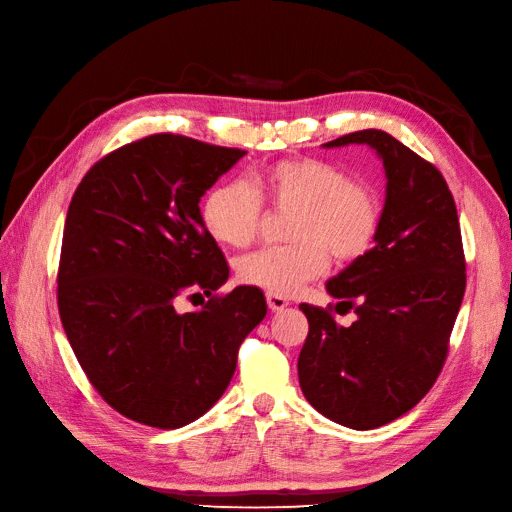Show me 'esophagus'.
<instances>
[{"label": "esophagus", "mask_w": 512, "mask_h": 512, "mask_svg": "<svg viewBox=\"0 0 512 512\" xmlns=\"http://www.w3.org/2000/svg\"><path fill=\"white\" fill-rule=\"evenodd\" d=\"M265 299H267V305H269L271 312H280V309L288 307V299H284L282 294H273V292H267V294H265Z\"/></svg>", "instance_id": "esophagus-1"}]
</instances>
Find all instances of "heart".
Returning a JSON list of instances; mask_svg holds the SVG:
<instances>
[{"label": "heart", "instance_id": "heart-1", "mask_svg": "<svg viewBox=\"0 0 512 512\" xmlns=\"http://www.w3.org/2000/svg\"><path fill=\"white\" fill-rule=\"evenodd\" d=\"M265 205L292 209L288 245L247 254L237 262L239 280L273 294H292L337 262L363 258L382 224V200L369 181L318 158H284L256 168L245 181L218 183L207 194L203 218L215 241L252 245Z\"/></svg>", "mask_w": 512, "mask_h": 512}]
</instances>
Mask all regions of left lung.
Segmentation results:
<instances>
[{
	"label": "left lung",
	"mask_w": 512,
	"mask_h": 512,
	"mask_svg": "<svg viewBox=\"0 0 512 512\" xmlns=\"http://www.w3.org/2000/svg\"><path fill=\"white\" fill-rule=\"evenodd\" d=\"M350 143L382 158V224L376 245L327 284L356 314L350 327H339L331 305H299L309 331L297 367L309 404L365 431L412 410L438 380L466 292V256L455 198L436 166L382 130L324 147Z\"/></svg>",
	"instance_id": "8db88e82"
}]
</instances>
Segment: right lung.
<instances>
[{
    "label": "right lung",
    "instance_id": "add662e5",
    "mask_svg": "<svg viewBox=\"0 0 512 512\" xmlns=\"http://www.w3.org/2000/svg\"><path fill=\"white\" fill-rule=\"evenodd\" d=\"M245 153L151 134L106 153L72 196L57 269L59 318L91 386L130 421L177 429L203 416L267 314L256 286L218 292L228 262L198 209ZM181 298L201 307L183 315Z\"/></svg>",
    "mask_w": 512,
    "mask_h": 512
}]
</instances>
